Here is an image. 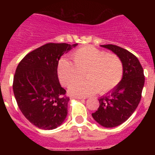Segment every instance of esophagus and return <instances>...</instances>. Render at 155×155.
<instances>
[{
  "label": "esophagus",
  "instance_id": "34e87169",
  "mask_svg": "<svg viewBox=\"0 0 155 155\" xmlns=\"http://www.w3.org/2000/svg\"><path fill=\"white\" fill-rule=\"evenodd\" d=\"M71 98L72 99H84L85 97H82V96H71Z\"/></svg>",
  "mask_w": 155,
  "mask_h": 155
}]
</instances>
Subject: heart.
Masks as SVG:
<instances>
[{
    "mask_svg": "<svg viewBox=\"0 0 155 155\" xmlns=\"http://www.w3.org/2000/svg\"><path fill=\"white\" fill-rule=\"evenodd\" d=\"M74 63L67 58L61 59L57 74L62 84L69 86L83 77L87 80L77 82L69 87L71 94L87 96L99 91L106 93L114 89L121 81L124 65L118 56L109 54L92 46L79 48L72 53Z\"/></svg>",
    "mask_w": 155,
    "mask_h": 155,
    "instance_id": "obj_1",
    "label": "heart"
}]
</instances>
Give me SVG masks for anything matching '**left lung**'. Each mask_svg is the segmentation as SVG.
<instances>
[{
    "instance_id": "8db88e82",
    "label": "left lung",
    "mask_w": 155,
    "mask_h": 155,
    "mask_svg": "<svg viewBox=\"0 0 155 155\" xmlns=\"http://www.w3.org/2000/svg\"><path fill=\"white\" fill-rule=\"evenodd\" d=\"M116 54L124 65L121 81L107 94L98 99L99 107L92 113L93 119L106 128L120 125L134 113L141 98L144 75L137 57L116 45H101Z\"/></svg>"
}]
</instances>
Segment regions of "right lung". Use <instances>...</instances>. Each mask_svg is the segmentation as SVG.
<instances>
[{"instance_id": "add662e5", "label": "right lung", "mask_w": 155, "mask_h": 155, "mask_svg": "<svg viewBox=\"0 0 155 155\" xmlns=\"http://www.w3.org/2000/svg\"><path fill=\"white\" fill-rule=\"evenodd\" d=\"M77 45L45 44L28 53L16 68V102L25 117L38 128L56 129L67 117L70 98L59 82L57 65L61 56Z\"/></svg>"}]
</instances>
